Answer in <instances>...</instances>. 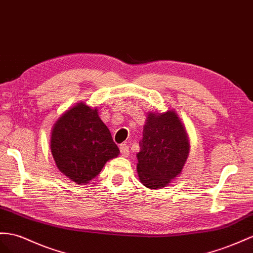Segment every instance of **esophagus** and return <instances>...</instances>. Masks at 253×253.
Listing matches in <instances>:
<instances>
[{
  "mask_svg": "<svg viewBox=\"0 0 253 253\" xmlns=\"http://www.w3.org/2000/svg\"><path fill=\"white\" fill-rule=\"evenodd\" d=\"M120 151H121V154H122L123 157H128L129 154H130V153H129V147H128V145L126 143L121 144Z\"/></svg>",
  "mask_w": 253,
  "mask_h": 253,
  "instance_id": "1",
  "label": "esophagus"
}]
</instances>
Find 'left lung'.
<instances>
[{"label": "left lung", "mask_w": 253, "mask_h": 253, "mask_svg": "<svg viewBox=\"0 0 253 253\" xmlns=\"http://www.w3.org/2000/svg\"><path fill=\"white\" fill-rule=\"evenodd\" d=\"M139 145L138 176L150 189L165 188L178 177L190 152L189 135L174 110L147 113Z\"/></svg>", "instance_id": "obj_1"}]
</instances>
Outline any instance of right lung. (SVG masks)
<instances>
[{
	"label": "right lung",
	"mask_w": 253,
	"mask_h": 253,
	"mask_svg": "<svg viewBox=\"0 0 253 253\" xmlns=\"http://www.w3.org/2000/svg\"><path fill=\"white\" fill-rule=\"evenodd\" d=\"M50 150L57 169L78 185L93 180L107 161L120 154L110 130L99 118L98 109L83 101L55 121L51 129Z\"/></svg>",
	"instance_id": "obj_1"
}]
</instances>
